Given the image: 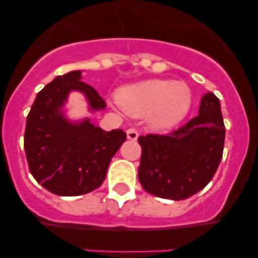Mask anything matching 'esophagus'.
<instances>
[{"label":"esophagus","instance_id":"34e87169","mask_svg":"<svg viewBox=\"0 0 258 258\" xmlns=\"http://www.w3.org/2000/svg\"><path fill=\"white\" fill-rule=\"evenodd\" d=\"M126 136H127V140H132V141H136L138 138V132L134 129V127H129L126 131Z\"/></svg>","mask_w":258,"mask_h":258}]
</instances>
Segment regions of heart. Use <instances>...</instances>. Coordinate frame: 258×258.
Listing matches in <instances>:
<instances>
[{"instance_id": "heart-1", "label": "heart", "mask_w": 258, "mask_h": 258, "mask_svg": "<svg viewBox=\"0 0 258 258\" xmlns=\"http://www.w3.org/2000/svg\"><path fill=\"white\" fill-rule=\"evenodd\" d=\"M117 102L125 112L133 116L149 113L152 126L168 129L187 115L191 90L182 81L145 80L122 88L117 93Z\"/></svg>"}]
</instances>
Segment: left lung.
Listing matches in <instances>:
<instances>
[{"label": "left lung", "instance_id": "obj_1", "mask_svg": "<svg viewBox=\"0 0 258 258\" xmlns=\"http://www.w3.org/2000/svg\"><path fill=\"white\" fill-rule=\"evenodd\" d=\"M138 142L142 187L163 199L192 197L213 178L222 159L225 124L218 98L208 93L197 117L168 134L138 137Z\"/></svg>", "mask_w": 258, "mask_h": 258}]
</instances>
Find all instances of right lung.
Returning <instances> with one entry per match:
<instances>
[{"mask_svg": "<svg viewBox=\"0 0 258 258\" xmlns=\"http://www.w3.org/2000/svg\"><path fill=\"white\" fill-rule=\"evenodd\" d=\"M80 79V71L56 76L38 92L27 116L24 150L29 170L59 197H77L99 187L109 161L126 140L121 129L104 132L89 120L72 124L63 117L60 107L71 90L84 93L92 109L106 107L97 90Z\"/></svg>", "mask_w": 258, "mask_h": 258, "instance_id": "obj_1", "label": "right lung"}]
</instances>
